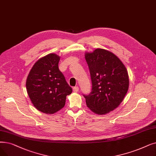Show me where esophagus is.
Instances as JSON below:
<instances>
[{"label":"esophagus","mask_w":156,"mask_h":156,"mask_svg":"<svg viewBox=\"0 0 156 156\" xmlns=\"http://www.w3.org/2000/svg\"><path fill=\"white\" fill-rule=\"evenodd\" d=\"M73 90L74 92H78V90H79V87H74L73 88Z\"/></svg>","instance_id":"esophagus-1"}]
</instances>
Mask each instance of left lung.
Segmentation results:
<instances>
[{"instance_id":"left-lung-1","label":"left lung","mask_w":156,"mask_h":156,"mask_svg":"<svg viewBox=\"0 0 156 156\" xmlns=\"http://www.w3.org/2000/svg\"><path fill=\"white\" fill-rule=\"evenodd\" d=\"M85 58L92 84L91 93L83 96L87 106L96 114H107L120 105L128 91L127 69L117 56L105 49L86 52Z\"/></svg>"}]
</instances>
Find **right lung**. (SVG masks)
Instances as JSON below:
<instances>
[{
	"mask_svg": "<svg viewBox=\"0 0 156 156\" xmlns=\"http://www.w3.org/2000/svg\"><path fill=\"white\" fill-rule=\"evenodd\" d=\"M60 57L50 53L34 64L26 81L29 97L36 109L46 114H53L64 108L66 96L72 88L58 69Z\"/></svg>",
	"mask_w": 156,
	"mask_h": 156,
	"instance_id": "right-lung-1",
	"label": "right lung"
}]
</instances>
